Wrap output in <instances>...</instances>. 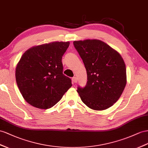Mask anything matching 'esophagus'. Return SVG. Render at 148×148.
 Listing matches in <instances>:
<instances>
[{"mask_svg":"<svg viewBox=\"0 0 148 148\" xmlns=\"http://www.w3.org/2000/svg\"><path fill=\"white\" fill-rule=\"evenodd\" d=\"M72 81H73V83H76L77 82V79L76 77H74L72 79Z\"/></svg>","mask_w":148,"mask_h":148,"instance_id":"34e87169","label":"esophagus"}]
</instances>
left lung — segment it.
<instances>
[{
    "instance_id": "left-lung-1",
    "label": "left lung",
    "mask_w": 148,
    "mask_h": 148,
    "mask_svg": "<svg viewBox=\"0 0 148 148\" xmlns=\"http://www.w3.org/2000/svg\"><path fill=\"white\" fill-rule=\"evenodd\" d=\"M84 64L88 81L77 91L82 101L97 111L111 107L119 99L127 82L126 68L119 53L97 39L74 41Z\"/></svg>"
}]
</instances>
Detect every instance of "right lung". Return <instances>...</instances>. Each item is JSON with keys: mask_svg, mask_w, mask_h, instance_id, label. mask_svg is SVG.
<instances>
[{"mask_svg": "<svg viewBox=\"0 0 148 148\" xmlns=\"http://www.w3.org/2000/svg\"><path fill=\"white\" fill-rule=\"evenodd\" d=\"M69 42H52L26 51L16 69L18 88L26 102L47 109L54 106L72 86L64 75L62 58Z\"/></svg>", "mask_w": 148, "mask_h": 148, "instance_id": "add662e5", "label": "right lung"}]
</instances>
